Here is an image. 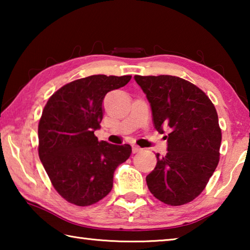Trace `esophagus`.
<instances>
[{"label": "esophagus", "instance_id": "esophagus-1", "mask_svg": "<svg viewBox=\"0 0 250 250\" xmlns=\"http://www.w3.org/2000/svg\"><path fill=\"white\" fill-rule=\"evenodd\" d=\"M139 151H141V147L133 145L132 146V152H133V153H137V152H139Z\"/></svg>", "mask_w": 250, "mask_h": 250}]
</instances>
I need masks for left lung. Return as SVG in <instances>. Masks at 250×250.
<instances>
[{"instance_id": "obj_1", "label": "left lung", "mask_w": 250, "mask_h": 250, "mask_svg": "<svg viewBox=\"0 0 250 250\" xmlns=\"http://www.w3.org/2000/svg\"><path fill=\"white\" fill-rule=\"evenodd\" d=\"M149 100L154 128L167 134V153L156 154L146 176L153 196L167 205L192 202L205 188L219 161L222 130L213 103L195 84L170 75L134 76Z\"/></svg>"}]
</instances>
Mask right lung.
<instances>
[{
  "instance_id": "obj_1",
  "label": "right lung",
  "mask_w": 250,
  "mask_h": 250,
  "mask_svg": "<svg viewBox=\"0 0 250 250\" xmlns=\"http://www.w3.org/2000/svg\"><path fill=\"white\" fill-rule=\"evenodd\" d=\"M131 76L94 75L62 86L48 99L39 124V155L59 195L77 206L103 200L113 173L131 154L129 145L98 141L107 92L125 86Z\"/></svg>"
}]
</instances>
